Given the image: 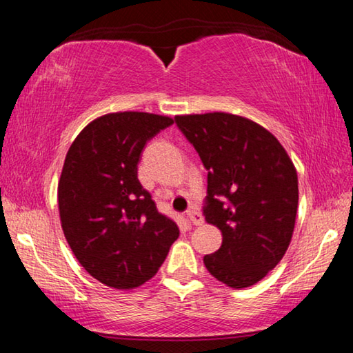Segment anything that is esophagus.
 <instances>
[{
    "label": "esophagus",
    "instance_id": "esophagus-1",
    "mask_svg": "<svg viewBox=\"0 0 353 353\" xmlns=\"http://www.w3.org/2000/svg\"><path fill=\"white\" fill-rule=\"evenodd\" d=\"M187 218H188V221L193 225H201L202 223H204V216H202L199 212H194V210L188 212L187 213Z\"/></svg>",
    "mask_w": 353,
    "mask_h": 353
}]
</instances>
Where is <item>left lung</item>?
I'll return each mask as SVG.
<instances>
[{
	"label": "left lung",
	"instance_id": "1",
	"mask_svg": "<svg viewBox=\"0 0 353 353\" xmlns=\"http://www.w3.org/2000/svg\"><path fill=\"white\" fill-rule=\"evenodd\" d=\"M207 176L205 221L223 244L204 256L214 279L240 290L277 266L294 232L299 182L288 152L270 130L234 113L177 115Z\"/></svg>",
	"mask_w": 353,
	"mask_h": 353
}]
</instances>
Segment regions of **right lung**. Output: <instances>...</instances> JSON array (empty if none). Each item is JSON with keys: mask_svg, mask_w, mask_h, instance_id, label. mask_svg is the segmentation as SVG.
I'll return each instance as SVG.
<instances>
[{"mask_svg": "<svg viewBox=\"0 0 353 353\" xmlns=\"http://www.w3.org/2000/svg\"><path fill=\"white\" fill-rule=\"evenodd\" d=\"M172 123L148 112L107 113L81 130L65 157L57 185L63 235L83 270L110 288L148 282L179 236L137 176L146 141Z\"/></svg>", "mask_w": 353, "mask_h": 353, "instance_id": "obj_1", "label": "right lung"}]
</instances>
